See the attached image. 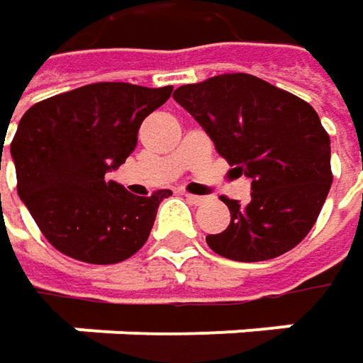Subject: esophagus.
<instances>
[{
  "label": "esophagus",
  "instance_id": "obj_1",
  "mask_svg": "<svg viewBox=\"0 0 363 363\" xmlns=\"http://www.w3.org/2000/svg\"><path fill=\"white\" fill-rule=\"evenodd\" d=\"M182 195H184V199H186V201H189L191 205H203V203L207 201L205 197H199V195H191V193H182Z\"/></svg>",
  "mask_w": 363,
  "mask_h": 363
}]
</instances>
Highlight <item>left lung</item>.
I'll list each match as a JSON object with an SVG mask.
<instances>
[{
	"label": "left lung",
	"instance_id": "1",
	"mask_svg": "<svg viewBox=\"0 0 363 363\" xmlns=\"http://www.w3.org/2000/svg\"><path fill=\"white\" fill-rule=\"evenodd\" d=\"M172 97L203 125L219 156L252 179L250 203L223 197L231 221L225 231L207 235L213 252L262 262L301 244L333 182L331 140L317 111L245 72L182 85Z\"/></svg>",
	"mask_w": 363,
	"mask_h": 363
}]
</instances>
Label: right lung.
Wrapping results in <instances>:
<instances>
[{"mask_svg": "<svg viewBox=\"0 0 363 363\" xmlns=\"http://www.w3.org/2000/svg\"><path fill=\"white\" fill-rule=\"evenodd\" d=\"M170 93V85L93 83L38 101L20 119L11 140L18 195L60 254L118 264L146 244L172 191L135 197L105 174L125 162L142 121Z\"/></svg>", "mask_w": 363, "mask_h": 363, "instance_id": "add662e5", "label": "right lung"}]
</instances>
